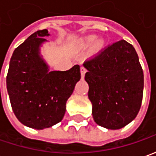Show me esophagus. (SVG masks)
Returning <instances> with one entry per match:
<instances>
[{"label":"esophagus","instance_id":"34e87169","mask_svg":"<svg viewBox=\"0 0 156 156\" xmlns=\"http://www.w3.org/2000/svg\"><path fill=\"white\" fill-rule=\"evenodd\" d=\"M80 71H81V75H82V78H83V77H84V74H85V73H86V69L82 66V67L80 68Z\"/></svg>","mask_w":156,"mask_h":156}]
</instances>
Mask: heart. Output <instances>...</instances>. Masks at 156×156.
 <instances>
[{"label": "heart", "instance_id": "b5f03b06", "mask_svg": "<svg viewBox=\"0 0 156 156\" xmlns=\"http://www.w3.org/2000/svg\"><path fill=\"white\" fill-rule=\"evenodd\" d=\"M96 40H97V36L96 35H89V36L85 37L83 41H82L81 45L83 46H90V45H92L94 43ZM94 46L96 49L99 50V49H101L104 46V41L101 40V39L98 40V41L95 42Z\"/></svg>", "mask_w": 156, "mask_h": 156}]
</instances>
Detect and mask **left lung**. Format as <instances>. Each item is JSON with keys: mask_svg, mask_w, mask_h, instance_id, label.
Listing matches in <instances>:
<instances>
[{"mask_svg": "<svg viewBox=\"0 0 156 156\" xmlns=\"http://www.w3.org/2000/svg\"><path fill=\"white\" fill-rule=\"evenodd\" d=\"M84 79L97 124L119 129L131 122L140 110L143 72L132 45L120 41L85 60Z\"/></svg>", "mask_w": 156, "mask_h": 156, "instance_id": "obj_1", "label": "left lung"}]
</instances>
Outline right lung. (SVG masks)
Instances as JSON below:
<instances>
[{"label":"right lung","mask_w":156,"mask_h":156,"mask_svg":"<svg viewBox=\"0 0 156 156\" xmlns=\"http://www.w3.org/2000/svg\"><path fill=\"white\" fill-rule=\"evenodd\" d=\"M48 36L47 29L39 30L20 45L11 57L7 76L14 115L23 125L35 129L50 128L61 121L66 101L81 78L78 65L68 71H50L41 54Z\"/></svg>","instance_id":"1"}]
</instances>
